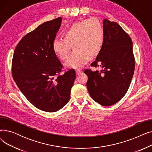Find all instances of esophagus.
Here are the masks:
<instances>
[{
  "mask_svg": "<svg viewBox=\"0 0 152 152\" xmlns=\"http://www.w3.org/2000/svg\"><path fill=\"white\" fill-rule=\"evenodd\" d=\"M76 75H81V73H82V71H81V70H79V69H77V70H76Z\"/></svg>",
  "mask_w": 152,
  "mask_h": 152,
  "instance_id": "obj_1",
  "label": "esophagus"
}]
</instances>
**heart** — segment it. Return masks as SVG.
I'll return each mask as SVG.
<instances>
[{
  "instance_id": "1",
  "label": "heart",
  "mask_w": 152,
  "mask_h": 152,
  "mask_svg": "<svg viewBox=\"0 0 152 152\" xmlns=\"http://www.w3.org/2000/svg\"><path fill=\"white\" fill-rule=\"evenodd\" d=\"M63 37L53 40V51L60 59L66 60L73 46L75 50L65 63V66L79 69L90 57H94L100 52L104 42V31L98 20L90 18L72 24L63 31Z\"/></svg>"
}]
</instances>
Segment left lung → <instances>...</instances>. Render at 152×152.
I'll list each match as a JSON object with an SVG mask.
<instances>
[{"label": "left lung", "instance_id": "obj_1", "mask_svg": "<svg viewBox=\"0 0 152 152\" xmlns=\"http://www.w3.org/2000/svg\"><path fill=\"white\" fill-rule=\"evenodd\" d=\"M104 42L92 66L101 70H85L87 89L92 99L103 106L120 100L129 89L134 72L132 42L116 22L103 21Z\"/></svg>", "mask_w": 152, "mask_h": 152}]
</instances>
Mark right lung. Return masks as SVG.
I'll use <instances>...</instances> for the list:
<instances>
[{"label": "right lung", "instance_id": "obj_1", "mask_svg": "<svg viewBox=\"0 0 152 152\" xmlns=\"http://www.w3.org/2000/svg\"><path fill=\"white\" fill-rule=\"evenodd\" d=\"M62 18L45 22L24 36L16 47L12 65L14 81L25 97L38 109L55 112L65 106L76 78L73 69L60 75L62 65L52 42Z\"/></svg>", "mask_w": 152, "mask_h": 152}]
</instances>
